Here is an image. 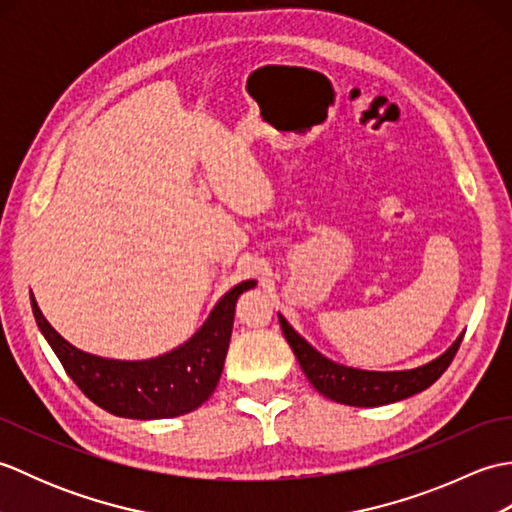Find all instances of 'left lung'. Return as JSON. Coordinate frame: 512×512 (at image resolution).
Returning <instances> with one entry per match:
<instances>
[{"instance_id":"obj_1","label":"left lung","mask_w":512,"mask_h":512,"mask_svg":"<svg viewBox=\"0 0 512 512\" xmlns=\"http://www.w3.org/2000/svg\"><path fill=\"white\" fill-rule=\"evenodd\" d=\"M281 332H284L288 345L295 352L297 361L308 376L312 387L334 402L350 407H378L389 405V402L405 400L418 391L431 387L436 380L447 372L453 356L458 354L462 336H458L447 352L416 369H405V372H365V369L345 367L330 361L319 354L314 347L301 339V336L290 328V323L279 314Z\"/></svg>"}]
</instances>
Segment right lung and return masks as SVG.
Segmentation results:
<instances>
[{"mask_svg": "<svg viewBox=\"0 0 512 512\" xmlns=\"http://www.w3.org/2000/svg\"><path fill=\"white\" fill-rule=\"evenodd\" d=\"M255 281H242L217 301V306L187 343L149 361H114L76 350L43 317L35 297L32 312L65 372L94 405L121 418H176L198 409L222 376L233 332L235 303Z\"/></svg>", "mask_w": 512, "mask_h": 512, "instance_id": "1", "label": "right lung"}]
</instances>
